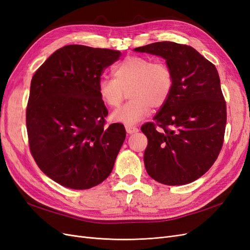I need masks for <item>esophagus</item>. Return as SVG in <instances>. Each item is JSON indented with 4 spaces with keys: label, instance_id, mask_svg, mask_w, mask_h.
Instances as JSON below:
<instances>
[{
    "label": "esophagus",
    "instance_id": "obj_1",
    "mask_svg": "<svg viewBox=\"0 0 250 250\" xmlns=\"http://www.w3.org/2000/svg\"><path fill=\"white\" fill-rule=\"evenodd\" d=\"M125 128H126V131H127V133H129V134L134 133V132H138V131H139V128H138V127H135V126H133V125H126V126H125Z\"/></svg>",
    "mask_w": 250,
    "mask_h": 250
}]
</instances>
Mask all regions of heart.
Listing matches in <instances>:
<instances>
[{"label": "heart", "mask_w": 250, "mask_h": 250, "mask_svg": "<svg viewBox=\"0 0 250 250\" xmlns=\"http://www.w3.org/2000/svg\"><path fill=\"white\" fill-rule=\"evenodd\" d=\"M113 79L102 77L98 94L108 107H118L128 89V101L112 113V120L132 125L147 117L151 107L158 109L167 103L173 88V73L164 62L145 56L125 57L112 70Z\"/></svg>", "instance_id": "obj_1"}]
</instances>
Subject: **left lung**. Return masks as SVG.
<instances>
[{
  "mask_svg": "<svg viewBox=\"0 0 250 250\" xmlns=\"http://www.w3.org/2000/svg\"><path fill=\"white\" fill-rule=\"evenodd\" d=\"M162 56L173 73L169 99L141 130L148 139L144 164L150 177L168 186L190 184L222 149L226 102L216 66L194 48L161 42L135 48Z\"/></svg>",
  "mask_w": 250,
  "mask_h": 250,
  "instance_id": "8db88e82",
  "label": "left lung"
}]
</instances>
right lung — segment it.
Wrapping results in <instances>:
<instances>
[{"mask_svg":"<svg viewBox=\"0 0 250 250\" xmlns=\"http://www.w3.org/2000/svg\"><path fill=\"white\" fill-rule=\"evenodd\" d=\"M120 54L69 44L33 75L26 110L30 152L39 168L63 187L85 190L112 171L126 131L121 123L106 125L108 110L98 82Z\"/></svg>","mask_w":250,"mask_h":250,"instance_id":"add662e5","label":"right lung"}]
</instances>
